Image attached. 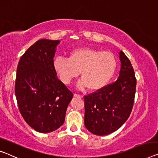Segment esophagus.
<instances>
[{"label":"esophagus","mask_w":158,"mask_h":158,"mask_svg":"<svg viewBox=\"0 0 158 158\" xmlns=\"http://www.w3.org/2000/svg\"><path fill=\"white\" fill-rule=\"evenodd\" d=\"M74 97H77V98H82V97H83V96L80 95V94H74Z\"/></svg>","instance_id":"obj_1"}]
</instances>
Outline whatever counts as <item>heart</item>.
Wrapping results in <instances>:
<instances>
[{"instance_id": "obj_1", "label": "heart", "mask_w": 158, "mask_h": 158, "mask_svg": "<svg viewBox=\"0 0 158 158\" xmlns=\"http://www.w3.org/2000/svg\"><path fill=\"white\" fill-rule=\"evenodd\" d=\"M53 67L59 78L65 84H69L79 77L82 78L77 87L90 91L101 90L109 83L117 68V61L110 52L82 48L74 49L69 58L56 56Z\"/></svg>"}]
</instances>
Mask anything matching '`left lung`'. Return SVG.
I'll return each mask as SVG.
<instances>
[{
	"label": "left lung",
	"instance_id": "left-lung-1",
	"mask_svg": "<svg viewBox=\"0 0 158 158\" xmlns=\"http://www.w3.org/2000/svg\"><path fill=\"white\" fill-rule=\"evenodd\" d=\"M121 69L118 79L101 90L84 96V125L96 135H105L121 128L133 106L136 79L130 60L119 52Z\"/></svg>",
	"mask_w": 158,
	"mask_h": 158
}]
</instances>
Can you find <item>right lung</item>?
I'll list each match as a JSON object with an SVG mask.
<instances>
[{
  "label": "right lung",
  "mask_w": 158,
  "mask_h": 158,
  "mask_svg": "<svg viewBox=\"0 0 158 158\" xmlns=\"http://www.w3.org/2000/svg\"><path fill=\"white\" fill-rule=\"evenodd\" d=\"M60 42L37 41L21 56L17 67L15 94L19 110L26 123L40 133H50L64 123L73 97L54 69Z\"/></svg>",
  "instance_id": "add662e5"
}]
</instances>
